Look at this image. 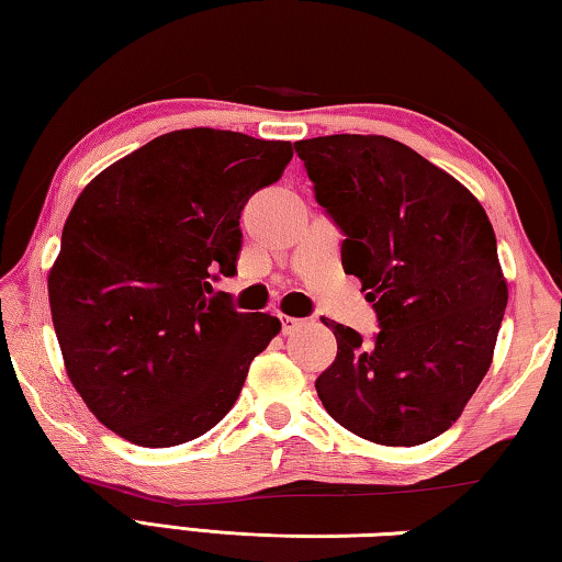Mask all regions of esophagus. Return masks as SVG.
Returning <instances> with one entry per match:
<instances>
[{
	"label": "esophagus",
	"mask_w": 562,
	"mask_h": 562,
	"mask_svg": "<svg viewBox=\"0 0 562 562\" xmlns=\"http://www.w3.org/2000/svg\"><path fill=\"white\" fill-rule=\"evenodd\" d=\"M280 322H282V331H284V335H292L294 329L304 325V319H300V317H290V315H282V317H280Z\"/></svg>",
	"instance_id": "1"
}]
</instances>
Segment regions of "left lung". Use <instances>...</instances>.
I'll use <instances>...</instances> for the list:
<instances>
[{
    "instance_id": "obj_1",
    "label": "left lung",
    "mask_w": 562,
    "mask_h": 562,
    "mask_svg": "<svg viewBox=\"0 0 562 562\" xmlns=\"http://www.w3.org/2000/svg\"><path fill=\"white\" fill-rule=\"evenodd\" d=\"M341 233V265L374 302L379 335L325 322L337 357L317 376L327 414L382 446L436 439L481 379L508 302L496 233L469 188L386 136L294 144Z\"/></svg>"
}]
</instances>
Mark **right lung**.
I'll return each instance as SVG.
<instances>
[{
  "mask_svg": "<svg viewBox=\"0 0 562 562\" xmlns=\"http://www.w3.org/2000/svg\"><path fill=\"white\" fill-rule=\"evenodd\" d=\"M290 160V140L170 131L76 198L52 319L74 389L121 439L168 449L211 431L280 331L278 317L207 294L217 272L235 274L245 203Z\"/></svg>",
  "mask_w": 562,
  "mask_h": 562,
  "instance_id": "1",
  "label": "right lung"
}]
</instances>
